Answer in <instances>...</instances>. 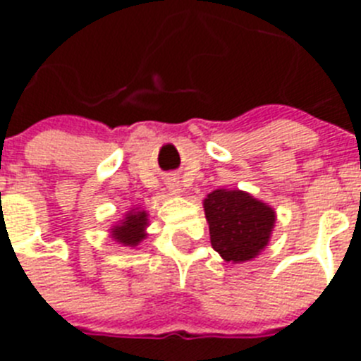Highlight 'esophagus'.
<instances>
[{"mask_svg": "<svg viewBox=\"0 0 361 361\" xmlns=\"http://www.w3.org/2000/svg\"><path fill=\"white\" fill-rule=\"evenodd\" d=\"M168 190H170L173 195H177L178 191H180V184H178L177 178H170V180H168Z\"/></svg>", "mask_w": 361, "mask_h": 361, "instance_id": "34e87169", "label": "esophagus"}]
</instances>
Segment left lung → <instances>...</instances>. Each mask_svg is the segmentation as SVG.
<instances>
[{
    "label": "left lung",
    "instance_id": "left-lung-1",
    "mask_svg": "<svg viewBox=\"0 0 361 361\" xmlns=\"http://www.w3.org/2000/svg\"><path fill=\"white\" fill-rule=\"evenodd\" d=\"M212 245L228 262H245L269 242L275 212L250 193L215 190L204 200Z\"/></svg>",
    "mask_w": 361,
    "mask_h": 361
}]
</instances>
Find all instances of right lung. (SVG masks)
I'll use <instances>...</instances> for the list:
<instances>
[{"instance_id": "1", "label": "right lung", "mask_w": 361, "mask_h": 361, "mask_svg": "<svg viewBox=\"0 0 361 361\" xmlns=\"http://www.w3.org/2000/svg\"><path fill=\"white\" fill-rule=\"evenodd\" d=\"M148 226V215L145 212H137L126 215V219L119 226L114 228L111 235L117 242L124 245H137L146 237L145 228Z\"/></svg>"}]
</instances>
